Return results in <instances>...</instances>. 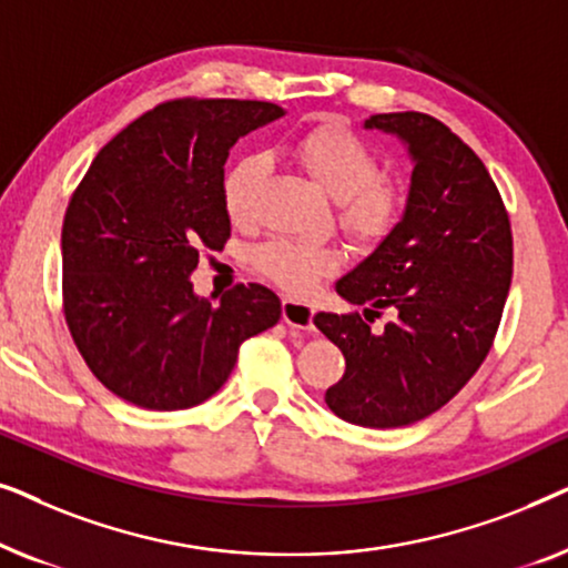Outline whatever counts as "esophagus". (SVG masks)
Wrapping results in <instances>:
<instances>
[{
    "label": "esophagus",
    "mask_w": 568,
    "mask_h": 568,
    "mask_svg": "<svg viewBox=\"0 0 568 568\" xmlns=\"http://www.w3.org/2000/svg\"><path fill=\"white\" fill-rule=\"evenodd\" d=\"M282 315H284V323L290 325V328L313 331V315H315V310L310 307L307 302L284 300V302H282Z\"/></svg>",
    "instance_id": "esophagus-1"
}]
</instances>
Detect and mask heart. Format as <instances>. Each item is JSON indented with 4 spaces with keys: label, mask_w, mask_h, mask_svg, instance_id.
I'll return each instance as SVG.
<instances>
[{
    "label": "heart",
    "mask_w": 568,
    "mask_h": 568,
    "mask_svg": "<svg viewBox=\"0 0 568 568\" xmlns=\"http://www.w3.org/2000/svg\"><path fill=\"white\" fill-rule=\"evenodd\" d=\"M294 152L315 183L338 201V222L348 237L375 245L390 235L403 214V193L398 185L379 178V160L364 139L341 126H317L297 139ZM268 168L266 154L253 152L224 173L222 201L232 222L253 220L255 199ZM253 263L284 290L305 292L317 278L336 271L341 258L333 247L276 237L255 247Z\"/></svg>",
    "instance_id": "1"
}]
</instances>
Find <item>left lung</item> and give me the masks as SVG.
<instances>
[{
  "label": "left lung",
  "instance_id": "left-lung-1",
  "mask_svg": "<svg viewBox=\"0 0 568 568\" xmlns=\"http://www.w3.org/2000/svg\"><path fill=\"white\" fill-rule=\"evenodd\" d=\"M364 129L398 136L414 162L398 224L336 282L364 317L390 306L372 334L362 315L317 313L346 372L325 390L338 418L395 429L439 410L476 375L499 328L511 284L507 209L478 154L426 113H377Z\"/></svg>",
  "mask_w": 568,
  "mask_h": 568
}]
</instances>
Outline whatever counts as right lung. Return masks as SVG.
Masks as SVG:
<instances>
[{"label": "right lung", "mask_w": 568, "mask_h": 568, "mask_svg": "<svg viewBox=\"0 0 568 568\" xmlns=\"http://www.w3.org/2000/svg\"><path fill=\"white\" fill-rule=\"evenodd\" d=\"M261 100H173L115 134L74 191L61 227L64 315L100 383L150 410L204 403L240 344L282 317L261 284L199 297L201 247L230 237L224 162L240 136L282 119Z\"/></svg>", "instance_id": "add662e5"}]
</instances>
